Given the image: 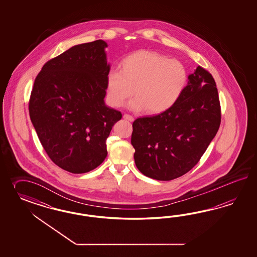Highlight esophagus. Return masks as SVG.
Segmentation results:
<instances>
[{"mask_svg":"<svg viewBox=\"0 0 257 257\" xmlns=\"http://www.w3.org/2000/svg\"><path fill=\"white\" fill-rule=\"evenodd\" d=\"M123 118L129 120V121H133V120H134V117L131 116V115H129V114H124V115H123Z\"/></svg>","mask_w":257,"mask_h":257,"instance_id":"obj_1","label":"esophagus"}]
</instances>
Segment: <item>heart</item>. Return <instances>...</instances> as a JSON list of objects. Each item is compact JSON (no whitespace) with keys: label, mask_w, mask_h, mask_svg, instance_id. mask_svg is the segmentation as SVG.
<instances>
[{"label":"heart","mask_w":257,"mask_h":257,"mask_svg":"<svg viewBox=\"0 0 257 257\" xmlns=\"http://www.w3.org/2000/svg\"><path fill=\"white\" fill-rule=\"evenodd\" d=\"M188 71L183 63L152 51H138L125 56L118 70L106 75L107 101L120 107L132 96L129 106L136 111L161 114L173 107L185 92Z\"/></svg>","instance_id":"heart-1"}]
</instances>
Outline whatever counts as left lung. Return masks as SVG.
Masks as SVG:
<instances>
[{
  "label": "left lung",
  "mask_w": 257,
  "mask_h": 257,
  "mask_svg": "<svg viewBox=\"0 0 257 257\" xmlns=\"http://www.w3.org/2000/svg\"><path fill=\"white\" fill-rule=\"evenodd\" d=\"M188 80L173 107L133 122L135 162L147 177L170 181L186 174L218 132L221 117L214 78L199 66Z\"/></svg>",
  "instance_id": "8db88e82"
}]
</instances>
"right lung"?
Masks as SVG:
<instances>
[{
  "label": "right lung",
  "instance_id": "add662e5",
  "mask_svg": "<svg viewBox=\"0 0 257 257\" xmlns=\"http://www.w3.org/2000/svg\"><path fill=\"white\" fill-rule=\"evenodd\" d=\"M101 39L71 47L42 67L29 101L32 123L51 160L85 173L107 156L106 140L122 115L104 102L110 71Z\"/></svg>",
  "mask_w": 257,
  "mask_h": 257
}]
</instances>
